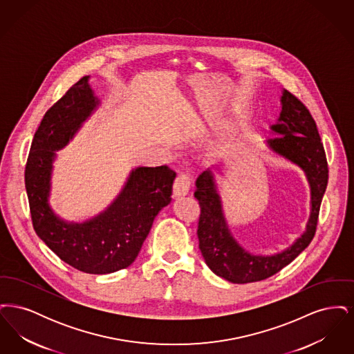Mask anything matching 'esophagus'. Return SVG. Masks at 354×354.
<instances>
[{
	"label": "esophagus",
	"mask_w": 354,
	"mask_h": 354,
	"mask_svg": "<svg viewBox=\"0 0 354 354\" xmlns=\"http://www.w3.org/2000/svg\"><path fill=\"white\" fill-rule=\"evenodd\" d=\"M191 188V179L188 175L180 174L176 176L175 182H174V196L175 198H180L185 196L189 192Z\"/></svg>",
	"instance_id": "obj_1"
}]
</instances>
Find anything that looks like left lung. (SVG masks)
Returning a JSON list of instances; mask_svg holds the SVG:
<instances>
[{
    "label": "left lung",
    "instance_id": "left-lung-1",
    "mask_svg": "<svg viewBox=\"0 0 354 354\" xmlns=\"http://www.w3.org/2000/svg\"><path fill=\"white\" fill-rule=\"evenodd\" d=\"M270 130L276 136L267 140L268 147L303 169L310 187V216L306 230L283 252L261 256L245 251L228 228L212 171H203L196 179L194 195L201 205V252L209 270L235 284L266 280L303 252L316 234L321 201L328 185V162L316 122L303 102L288 90L283 91L281 113Z\"/></svg>",
    "mask_w": 354,
    "mask_h": 354
}]
</instances>
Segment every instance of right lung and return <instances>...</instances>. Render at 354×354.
I'll return each instance as SVG.
<instances>
[{
    "label": "right lung",
    "mask_w": 354,
    "mask_h": 354,
    "mask_svg": "<svg viewBox=\"0 0 354 354\" xmlns=\"http://www.w3.org/2000/svg\"><path fill=\"white\" fill-rule=\"evenodd\" d=\"M100 104L88 77L73 84L41 120L25 169L34 231L62 261L91 274H106L134 263L159 211L171 202L176 174L167 166L138 167L117 199L84 223L59 219L49 205L51 171L61 150Z\"/></svg>",
    "instance_id": "1"
}]
</instances>
